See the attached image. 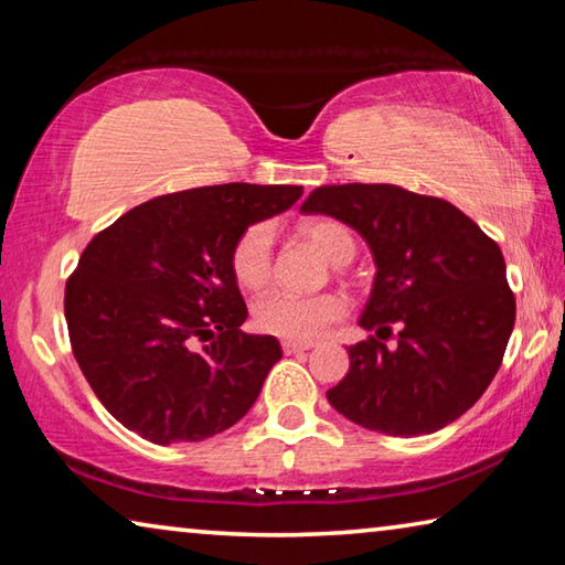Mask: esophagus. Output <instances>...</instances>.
<instances>
[{"mask_svg": "<svg viewBox=\"0 0 565 565\" xmlns=\"http://www.w3.org/2000/svg\"><path fill=\"white\" fill-rule=\"evenodd\" d=\"M281 349L286 356H291V353H301V351H309L311 343H301V341H281Z\"/></svg>", "mask_w": 565, "mask_h": 565, "instance_id": "esophagus-1", "label": "esophagus"}]
</instances>
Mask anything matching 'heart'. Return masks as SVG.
<instances>
[{"label": "heart", "mask_w": 565, "mask_h": 565, "mask_svg": "<svg viewBox=\"0 0 565 565\" xmlns=\"http://www.w3.org/2000/svg\"><path fill=\"white\" fill-rule=\"evenodd\" d=\"M301 236L331 264H347L356 254V238L339 222H309ZM271 226L252 224L232 246V274L248 291H259L271 281ZM347 313L341 294L323 291L299 296L289 291H271L254 303L256 329L286 341H309Z\"/></svg>", "instance_id": "1"}]
</instances>
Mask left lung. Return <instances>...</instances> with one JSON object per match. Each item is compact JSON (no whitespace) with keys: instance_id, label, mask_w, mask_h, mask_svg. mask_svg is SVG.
I'll list each match as a JSON object with an SVG mask.
<instances>
[{"instance_id":"1","label":"left lung","mask_w":565,"mask_h":565,"mask_svg":"<svg viewBox=\"0 0 565 565\" xmlns=\"http://www.w3.org/2000/svg\"><path fill=\"white\" fill-rule=\"evenodd\" d=\"M303 214H327L363 236L376 262L349 374L329 404L369 431L434 434L463 416L499 371L515 321L499 244L461 209L396 184L313 189ZM399 329L397 347L381 338Z\"/></svg>"}]
</instances>
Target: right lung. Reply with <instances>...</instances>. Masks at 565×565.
Segmentation results:
<instances>
[{"mask_svg": "<svg viewBox=\"0 0 565 565\" xmlns=\"http://www.w3.org/2000/svg\"><path fill=\"white\" fill-rule=\"evenodd\" d=\"M289 184H218L151 199L84 248L66 281L74 359L104 408L151 444L204 441L254 406L281 359L244 333L232 274L244 228L286 212Z\"/></svg>", "mask_w": 565, "mask_h": 565, "instance_id": "right-lung-1", "label": "right lung"}]
</instances>
